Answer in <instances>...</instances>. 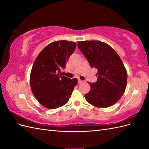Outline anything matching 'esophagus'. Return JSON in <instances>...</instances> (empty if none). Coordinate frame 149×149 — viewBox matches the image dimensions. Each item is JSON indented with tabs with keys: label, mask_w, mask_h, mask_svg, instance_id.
<instances>
[{
	"label": "esophagus",
	"mask_w": 149,
	"mask_h": 149,
	"mask_svg": "<svg viewBox=\"0 0 149 149\" xmlns=\"http://www.w3.org/2000/svg\"><path fill=\"white\" fill-rule=\"evenodd\" d=\"M83 82V81H82L81 79H78V84H81Z\"/></svg>",
	"instance_id": "esophagus-1"
}]
</instances>
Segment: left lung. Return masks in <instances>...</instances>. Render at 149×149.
<instances>
[{
	"instance_id": "obj_1",
	"label": "left lung",
	"mask_w": 149,
	"mask_h": 149,
	"mask_svg": "<svg viewBox=\"0 0 149 149\" xmlns=\"http://www.w3.org/2000/svg\"><path fill=\"white\" fill-rule=\"evenodd\" d=\"M77 47L89 62L97 69V81L90 83L85 94L88 103L97 107H108L115 104L125 90L127 74L121 59L111 47L100 41L79 42Z\"/></svg>"
}]
</instances>
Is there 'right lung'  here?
Segmentation results:
<instances>
[{
    "mask_svg": "<svg viewBox=\"0 0 149 149\" xmlns=\"http://www.w3.org/2000/svg\"><path fill=\"white\" fill-rule=\"evenodd\" d=\"M75 42L61 40L45 47L34 61L30 75L33 95L42 106L56 109L68 102L77 79L62 75L66 61L74 52Z\"/></svg>",
    "mask_w": 149,
    "mask_h": 149,
    "instance_id": "right-lung-1",
    "label": "right lung"
}]
</instances>
